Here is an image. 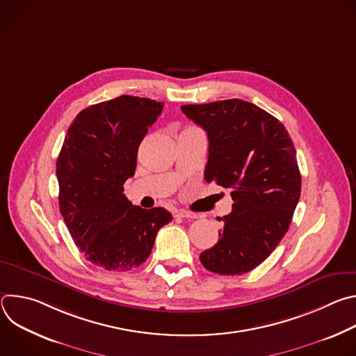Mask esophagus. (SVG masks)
Segmentation results:
<instances>
[{
    "label": "esophagus",
    "mask_w": 356,
    "mask_h": 356,
    "mask_svg": "<svg viewBox=\"0 0 356 356\" xmlns=\"http://www.w3.org/2000/svg\"><path fill=\"white\" fill-rule=\"evenodd\" d=\"M176 217H181V218H191V220H194V218H197V214L190 213V211H184V210H179V211H176Z\"/></svg>",
    "instance_id": "esophagus-1"
}]
</instances>
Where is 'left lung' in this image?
I'll return each mask as SVG.
<instances>
[{"label":"left lung","instance_id":"8db88e82","mask_svg":"<svg viewBox=\"0 0 356 356\" xmlns=\"http://www.w3.org/2000/svg\"><path fill=\"white\" fill-rule=\"evenodd\" d=\"M209 135L206 180L231 188L218 242L200 253L207 270L243 275L259 266L287 232L300 198L301 175L284 125L248 101L232 98L181 106Z\"/></svg>","mask_w":356,"mask_h":356}]
</instances>
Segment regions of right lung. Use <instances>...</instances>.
Returning a JSON list of instances; mask_svg holds the SVG:
<instances>
[{
	"mask_svg": "<svg viewBox=\"0 0 356 356\" xmlns=\"http://www.w3.org/2000/svg\"><path fill=\"white\" fill-rule=\"evenodd\" d=\"M163 110L150 98L121 95L80 111L56 163L66 227L94 265L125 272L143 264L172 214L132 206L124 183L135 175L138 147Z\"/></svg>",
	"mask_w": 356,
	"mask_h": 356,
	"instance_id": "obj_1",
	"label": "right lung"
}]
</instances>
